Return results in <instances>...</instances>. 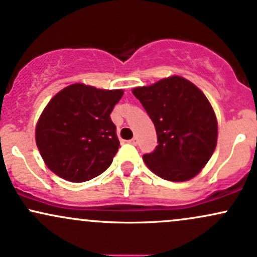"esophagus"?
<instances>
[{
  "label": "esophagus",
  "instance_id": "34e87169",
  "mask_svg": "<svg viewBox=\"0 0 257 257\" xmlns=\"http://www.w3.org/2000/svg\"><path fill=\"white\" fill-rule=\"evenodd\" d=\"M129 143H131V144H133V145H138V137H134L133 139H132V140H129Z\"/></svg>",
  "mask_w": 257,
  "mask_h": 257
}]
</instances>
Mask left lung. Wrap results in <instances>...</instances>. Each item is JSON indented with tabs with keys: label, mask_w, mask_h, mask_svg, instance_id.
Returning <instances> with one entry per match:
<instances>
[{
	"label": "left lung",
	"mask_w": 257,
	"mask_h": 257,
	"mask_svg": "<svg viewBox=\"0 0 257 257\" xmlns=\"http://www.w3.org/2000/svg\"><path fill=\"white\" fill-rule=\"evenodd\" d=\"M133 94L156 128L159 145L143 156L146 166L171 182L195 177L211 159L217 143L216 115L206 96L182 77L135 87Z\"/></svg>",
	"instance_id": "obj_1"
}]
</instances>
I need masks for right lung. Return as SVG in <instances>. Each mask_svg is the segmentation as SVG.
<instances>
[{"mask_svg": "<svg viewBox=\"0 0 257 257\" xmlns=\"http://www.w3.org/2000/svg\"><path fill=\"white\" fill-rule=\"evenodd\" d=\"M122 96L123 90L73 84L50 101L36 125V145L53 173L81 183L109 167L119 146L109 114Z\"/></svg>", "mask_w": 257, "mask_h": 257, "instance_id": "obj_1", "label": "right lung"}]
</instances>
